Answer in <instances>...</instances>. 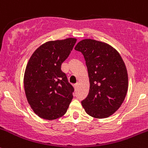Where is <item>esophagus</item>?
Here are the masks:
<instances>
[{
	"mask_svg": "<svg viewBox=\"0 0 148 148\" xmlns=\"http://www.w3.org/2000/svg\"><path fill=\"white\" fill-rule=\"evenodd\" d=\"M78 87H79L78 83H77V84H76L74 86V89H75V90H77V89H78Z\"/></svg>",
	"mask_w": 148,
	"mask_h": 148,
	"instance_id": "1",
	"label": "esophagus"
}]
</instances>
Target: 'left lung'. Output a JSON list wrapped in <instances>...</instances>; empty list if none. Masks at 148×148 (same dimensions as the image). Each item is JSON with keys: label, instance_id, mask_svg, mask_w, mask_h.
Returning <instances> with one entry per match:
<instances>
[{"label": "left lung", "instance_id": "obj_1", "mask_svg": "<svg viewBox=\"0 0 148 148\" xmlns=\"http://www.w3.org/2000/svg\"><path fill=\"white\" fill-rule=\"evenodd\" d=\"M74 49L84 56L90 82L82 107L92 117H109L121 107L128 90V73L122 58L111 45L93 39L79 41Z\"/></svg>", "mask_w": 148, "mask_h": 148}]
</instances>
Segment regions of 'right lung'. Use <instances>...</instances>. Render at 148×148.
Wrapping results in <instances>:
<instances>
[{
  "instance_id": "add662e5",
  "label": "right lung",
  "mask_w": 148,
  "mask_h": 148,
  "mask_svg": "<svg viewBox=\"0 0 148 148\" xmlns=\"http://www.w3.org/2000/svg\"><path fill=\"white\" fill-rule=\"evenodd\" d=\"M77 39L48 41L34 51L24 76L26 97L34 113L40 118L54 120L63 116L73 98L74 88L61 71Z\"/></svg>"
}]
</instances>
